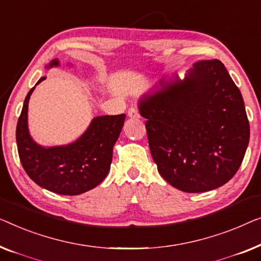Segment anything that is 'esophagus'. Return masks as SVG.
<instances>
[{"label":"esophagus","instance_id":"obj_1","mask_svg":"<svg viewBox=\"0 0 261 261\" xmlns=\"http://www.w3.org/2000/svg\"><path fill=\"white\" fill-rule=\"evenodd\" d=\"M127 116L130 117V118H139V112H138V110L136 109V108H131L129 111H127Z\"/></svg>","mask_w":261,"mask_h":261}]
</instances>
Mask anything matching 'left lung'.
I'll use <instances>...</instances> for the list:
<instances>
[{
	"label": "left lung",
	"instance_id": "obj_1",
	"mask_svg": "<svg viewBox=\"0 0 261 261\" xmlns=\"http://www.w3.org/2000/svg\"><path fill=\"white\" fill-rule=\"evenodd\" d=\"M157 170L176 189L203 193L236 175L249 142L240 90L219 60L161 79L138 100Z\"/></svg>",
	"mask_w": 261,
	"mask_h": 261
}]
</instances>
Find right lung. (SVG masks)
<instances>
[{
    "label": "right lung",
    "instance_id": "add662e5",
    "mask_svg": "<svg viewBox=\"0 0 261 261\" xmlns=\"http://www.w3.org/2000/svg\"><path fill=\"white\" fill-rule=\"evenodd\" d=\"M60 66L53 59L46 68ZM41 76L35 86L45 80ZM35 86L24 99L16 126V143L22 167L36 185L60 195H79L104 181L112 162L115 143L124 125L125 115L98 116L86 131L66 145L42 146L28 129V102Z\"/></svg>",
    "mask_w": 261,
    "mask_h": 261
}]
</instances>
